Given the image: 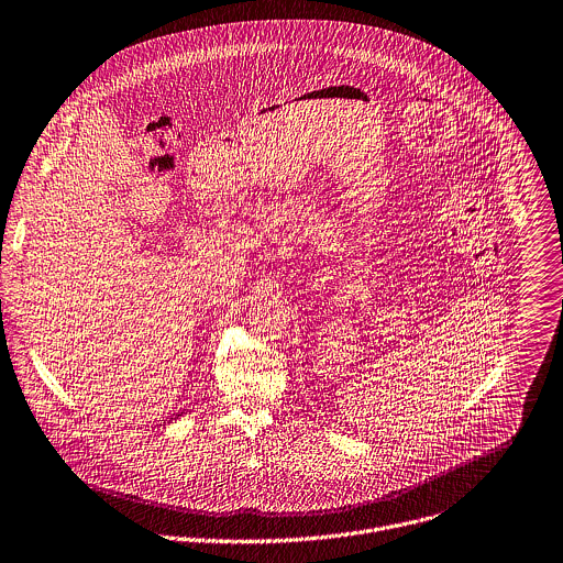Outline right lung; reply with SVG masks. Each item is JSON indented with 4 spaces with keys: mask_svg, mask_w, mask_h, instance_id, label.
<instances>
[{
    "mask_svg": "<svg viewBox=\"0 0 563 563\" xmlns=\"http://www.w3.org/2000/svg\"><path fill=\"white\" fill-rule=\"evenodd\" d=\"M176 416H183V411H180V413H176Z\"/></svg>",
    "mask_w": 563,
    "mask_h": 563,
    "instance_id": "obj_1",
    "label": "right lung"
}]
</instances>
